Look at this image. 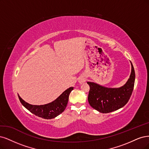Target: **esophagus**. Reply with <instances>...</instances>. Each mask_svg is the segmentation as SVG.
<instances>
[{"label":"esophagus","instance_id":"34e87169","mask_svg":"<svg viewBox=\"0 0 149 149\" xmlns=\"http://www.w3.org/2000/svg\"><path fill=\"white\" fill-rule=\"evenodd\" d=\"M85 80H86V79H85V77H84V76H81L79 78V82L80 84H82V83L85 82Z\"/></svg>","mask_w":149,"mask_h":149}]
</instances>
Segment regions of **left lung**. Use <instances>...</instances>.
<instances>
[{"instance_id":"8db88e82","label":"left lung","mask_w":149,"mask_h":149,"mask_svg":"<svg viewBox=\"0 0 149 149\" xmlns=\"http://www.w3.org/2000/svg\"><path fill=\"white\" fill-rule=\"evenodd\" d=\"M131 72L127 82L119 88H108L87 81L90 86L88 103L95 109L102 113L116 111L123 107L130 98L135 81V71L131 63Z\"/></svg>"}]
</instances>
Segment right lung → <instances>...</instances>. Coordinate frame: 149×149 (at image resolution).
Wrapping results in <instances>:
<instances>
[{
	"mask_svg": "<svg viewBox=\"0 0 149 149\" xmlns=\"http://www.w3.org/2000/svg\"><path fill=\"white\" fill-rule=\"evenodd\" d=\"M74 87L65 90L53 102L42 105H33L25 102L18 94L19 100L23 106L36 116L46 119L54 118L64 111L68 103L69 97Z\"/></svg>",
	"mask_w": 149,
	"mask_h": 149,
	"instance_id": "right-lung-1",
	"label": "right lung"
}]
</instances>
